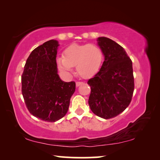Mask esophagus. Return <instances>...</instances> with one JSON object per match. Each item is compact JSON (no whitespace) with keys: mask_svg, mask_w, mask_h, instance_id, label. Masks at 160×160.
<instances>
[{"mask_svg":"<svg viewBox=\"0 0 160 160\" xmlns=\"http://www.w3.org/2000/svg\"><path fill=\"white\" fill-rule=\"evenodd\" d=\"M83 82H76V87H79L81 85H82Z\"/></svg>","mask_w":160,"mask_h":160,"instance_id":"1","label":"esophagus"}]
</instances>
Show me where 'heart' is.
<instances>
[{"label":"heart","instance_id":"heart-1","mask_svg":"<svg viewBox=\"0 0 160 160\" xmlns=\"http://www.w3.org/2000/svg\"><path fill=\"white\" fill-rule=\"evenodd\" d=\"M103 53L98 46L93 44H72L63 51V57L56 60L61 71L70 74L75 66L78 75L90 78L95 75L101 67Z\"/></svg>","mask_w":160,"mask_h":160}]
</instances>
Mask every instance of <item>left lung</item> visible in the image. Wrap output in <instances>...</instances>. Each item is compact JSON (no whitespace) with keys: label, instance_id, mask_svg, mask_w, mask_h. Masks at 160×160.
Returning a JSON list of instances; mask_svg holds the SVG:
<instances>
[{"label":"left lung","instance_id":"8db88e82","mask_svg":"<svg viewBox=\"0 0 160 160\" xmlns=\"http://www.w3.org/2000/svg\"><path fill=\"white\" fill-rule=\"evenodd\" d=\"M97 45L104 61L88 82L91 88L88 103L94 114L109 119L122 113L131 103L134 91L132 65L124 48L113 40L98 37Z\"/></svg>","mask_w":160,"mask_h":160}]
</instances>
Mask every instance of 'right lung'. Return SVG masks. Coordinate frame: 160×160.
Listing matches in <instances>:
<instances>
[{"label": "right lung", "mask_w": 160, "mask_h": 160, "mask_svg": "<svg viewBox=\"0 0 160 160\" xmlns=\"http://www.w3.org/2000/svg\"><path fill=\"white\" fill-rule=\"evenodd\" d=\"M59 46L51 39L32 51L22 75V93L29 112L47 122L66 114L75 82H66L58 74L56 55Z\"/></svg>", "instance_id": "obj_1"}]
</instances>
